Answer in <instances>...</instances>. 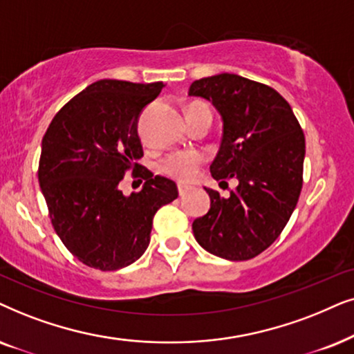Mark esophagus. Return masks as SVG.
<instances>
[{
  "label": "esophagus",
  "instance_id": "obj_1",
  "mask_svg": "<svg viewBox=\"0 0 354 354\" xmlns=\"http://www.w3.org/2000/svg\"><path fill=\"white\" fill-rule=\"evenodd\" d=\"M189 189H191V186L178 185V194H180V197H185L187 192H189Z\"/></svg>",
  "mask_w": 354,
  "mask_h": 354
}]
</instances>
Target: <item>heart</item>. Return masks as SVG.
<instances>
[{
    "label": "heart",
    "instance_id": "heart-1",
    "mask_svg": "<svg viewBox=\"0 0 354 354\" xmlns=\"http://www.w3.org/2000/svg\"><path fill=\"white\" fill-rule=\"evenodd\" d=\"M197 105L202 103H192L189 108ZM202 163H204V155L196 150H178L162 160L160 171L178 181H191L199 171Z\"/></svg>",
    "mask_w": 354,
    "mask_h": 354
}]
</instances>
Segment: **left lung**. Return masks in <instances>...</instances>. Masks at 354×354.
Here are the masks:
<instances>
[{"mask_svg":"<svg viewBox=\"0 0 354 354\" xmlns=\"http://www.w3.org/2000/svg\"><path fill=\"white\" fill-rule=\"evenodd\" d=\"M189 95L212 102L223 120L214 180H238L230 197L207 189L210 210L194 220L197 243L214 256L249 261L270 246L288 223L301 187L304 134L290 103L275 88L238 74L194 81Z\"/></svg>","mask_w":354,"mask_h":354,"instance_id":"8db88e82","label":"left lung"}]
</instances>
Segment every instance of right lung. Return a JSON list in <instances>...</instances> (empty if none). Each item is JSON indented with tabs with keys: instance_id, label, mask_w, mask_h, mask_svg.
I'll use <instances>...</instances> for the list:
<instances>
[{
	"instance_id": "1",
	"label": "right lung",
	"mask_w": 354,
	"mask_h": 354,
	"mask_svg": "<svg viewBox=\"0 0 354 354\" xmlns=\"http://www.w3.org/2000/svg\"><path fill=\"white\" fill-rule=\"evenodd\" d=\"M162 88L163 82H93L56 113L41 139L39 183L51 225L87 267L108 272L138 261L153 215L178 197L171 180L138 163L139 115ZM129 169L145 187L124 196L119 183Z\"/></svg>"
}]
</instances>
